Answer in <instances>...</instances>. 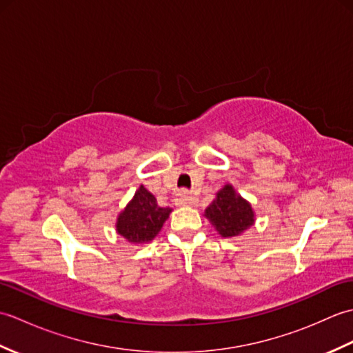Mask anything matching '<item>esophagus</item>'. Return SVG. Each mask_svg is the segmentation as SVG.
<instances>
[{"label":"esophagus","mask_w":353,"mask_h":353,"mask_svg":"<svg viewBox=\"0 0 353 353\" xmlns=\"http://www.w3.org/2000/svg\"><path fill=\"white\" fill-rule=\"evenodd\" d=\"M176 201H177L179 206H191V205L196 203L197 199L192 197L188 191H182V192H179Z\"/></svg>","instance_id":"esophagus-1"}]
</instances>
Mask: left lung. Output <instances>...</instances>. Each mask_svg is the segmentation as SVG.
I'll use <instances>...</instances> for the list:
<instances>
[{
	"label": "left lung",
	"instance_id": "1",
	"mask_svg": "<svg viewBox=\"0 0 353 353\" xmlns=\"http://www.w3.org/2000/svg\"><path fill=\"white\" fill-rule=\"evenodd\" d=\"M205 216L224 238L241 235L254 223L252 205L236 194L232 185H224L216 192L212 203L206 208Z\"/></svg>",
	"mask_w": 353,
	"mask_h": 353
}]
</instances>
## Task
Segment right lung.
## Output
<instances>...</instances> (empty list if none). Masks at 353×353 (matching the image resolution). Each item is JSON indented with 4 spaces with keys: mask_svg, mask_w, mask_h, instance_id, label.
<instances>
[{
    "mask_svg": "<svg viewBox=\"0 0 353 353\" xmlns=\"http://www.w3.org/2000/svg\"><path fill=\"white\" fill-rule=\"evenodd\" d=\"M170 212L171 208L157 205L153 194L141 185L130 203L118 215L117 232L129 243H148L159 234Z\"/></svg>",
    "mask_w": 353,
    "mask_h": 353,
    "instance_id": "add662e5",
    "label": "right lung"
}]
</instances>
